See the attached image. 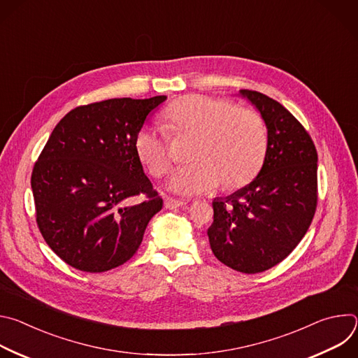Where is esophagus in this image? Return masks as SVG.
I'll return each instance as SVG.
<instances>
[{"instance_id":"34e87169","label":"esophagus","mask_w":358,"mask_h":358,"mask_svg":"<svg viewBox=\"0 0 358 358\" xmlns=\"http://www.w3.org/2000/svg\"><path fill=\"white\" fill-rule=\"evenodd\" d=\"M187 203H188V202H187V201H182V199L166 198L164 206H166V208H169V210H176V208H180V207H185Z\"/></svg>"}]
</instances>
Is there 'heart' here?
I'll return each mask as SVG.
<instances>
[{
	"label": "heart",
	"instance_id": "obj_1",
	"mask_svg": "<svg viewBox=\"0 0 358 358\" xmlns=\"http://www.w3.org/2000/svg\"><path fill=\"white\" fill-rule=\"evenodd\" d=\"M163 119L173 134L195 137L194 163L174 173L173 191L196 195L222 182L234 189L259 173L268 150V130L258 112L238 108L228 99L189 94L171 101ZM169 141L162 129L151 126L141 127L134 137L137 157L155 177L171 169Z\"/></svg>",
	"mask_w": 358,
	"mask_h": 358
}]
</instances>
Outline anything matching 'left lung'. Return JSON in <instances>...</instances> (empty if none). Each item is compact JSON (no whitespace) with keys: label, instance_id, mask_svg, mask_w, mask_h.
<instances>
[{"label":"left lung","instance_id":"obj_1","mask_svg":"<svg viewBox=\"0 0 358 358\" xmlns=\"http://www.w3.org/2000/svg\"><path fill=\"white\" fill-rule=\"evenodd\" d=\"M268 129L264 166L252 182L215 198L208 228L218 261L242 273L282 262L308 232L317 206V151L299 120L269 96L241 89Z\"/></svg>","mask_w":358,"mask_h":358}]
</instances>
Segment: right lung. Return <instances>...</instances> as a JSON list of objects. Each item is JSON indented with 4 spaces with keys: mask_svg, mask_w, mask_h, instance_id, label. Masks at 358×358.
Returning <instances> with one entry per match:
<instances>
[{
    "mask_svg": "<svg viewBox=\"0 0 358 358\" xmlns=\"http://www.w3.org/2000/svg\"><path fill=\"white\" fill-rule=\"evenodd\" d=\"M166 99L122 97L79 106L49 136L31 176L36 224L72 268L99 273L123 265L163 208L134 137ZM140 194L145 199L137 203Z\"/></svg>",
    "mask_w": 358,
    "mask_h": 358,
    "instance_id": "add662e5",
    "label": "right lung"
}]
</instances>
